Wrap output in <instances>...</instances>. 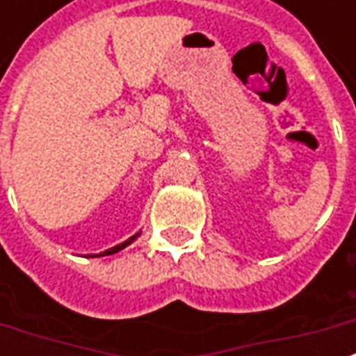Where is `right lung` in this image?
<instances>
[{
    "label": "right lung",
    "mask_w": 356,
    "mask_h": 356,
    "mask_svg": "<svg viewBox=\"0 0 356 356\" xmlns=\"http://www.w3.org/2000/svg\"><path fill=\"white\" fill-rule=\"evenodd\" d=\"M140 232H137V234H133L131 238H127L125 240V242H122V244H118V246H114V248H108V250H104V252H101V254H89L88 257H102V255H112V254H118V252H120V250H124V248H127L129 246V244H131L133 240L137 238V236H139Z\"/></svg>",
    "instance_id": "right-lung-1"
}]
</instances>
